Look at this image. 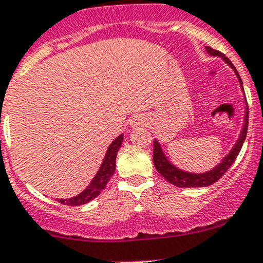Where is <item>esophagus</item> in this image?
<instances>
[{
  "label": "esophagus",
  "instance_id": "obj_1",
  "mask_svg": "<svg viewBox=\"0 0 263 263\" xmlns=\"http://www.w3.org/2000/svg\"><path fill=\"white\" fill-rule=\"evenodd\" d=\"M147 123V118L144 116V114H136V116L132 118V121L129 122L132 127H137V126H145Z\"/></svg>",
  "mask_w": 263,
  "mask_h": 263
}]
</instances>
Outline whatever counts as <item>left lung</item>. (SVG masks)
Returning a JSON list of instances; mask_svg holds the SVG:
<instances>
[{
  "label": "left lung",
  "instance_id": "1",
  "mask_svg": "<svg viewBox=\"0 0 263 263\" xmlns=\"http://www.w3.org/2000/svg\"><path fill=\"white\" fill-rule=\"evenodd\" d=\"M205 50H207V52L210 53L211 56H218V58L222 59V60L228 64L229 67L234 70V73H235L236 78H238V81H239V85H240V87H241V91H243V93H244L243 82H241L240 76H239L238 70H236L235 67L233 65V63H231V61L229 60V59L226 58L222 52H220V51L213 50V48H211V47H205ZM244 101H246V104H247L246 99H244ZM244 113L246 114H244L243 127H241V131H240V134H239L238 140H236V142L234 144L233 149L229 152V154H226L225 157L222 158V160H221L217 165H215L212 170L207 171V172L194 173V172H187V171H182V170H180L178 167H176V165L173 164L170 159H168L167 155L164 154V152H163L159 141L155 139L154 140V154H153V162H154V165H155V168H157L158 172H159L160 175H162L163 177L168 181V182H171L172 185L177 186V187H203V186H210V185H212V183H215L216 181H218L223 175H225L226 171H228L229 168L231 167V164L235 162L236 157L239 155L241 146H243L244 140H246V137H247V131H248V118H249L248 117V114H249L248 105H246V111H244Z\"/></svg>",
  "mask_w": 263,
  "mask_h": 263
}]
</instances>
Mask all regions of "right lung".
Returning a JSON list of instances; mask_svg holds the SVG:
<instances>
[{
    "label": "right lung",
    "instance_id": "1",
    "mask_svg": "<svg viewBox=\"0 0 263 263\" xmlns=\"http://www.w3.org/2000/svg\"><path fill=\"white\" fill-rule=\"evenodd\" d=\"M123 136L124 135L121 134L118 137H116V140H114L110 145H109L108 150H106L105 153V157H104L103 163H101L98 173H96L95 177L92 178L90 185H88L82 193L78 194V195L68 198V199H58L59 203L67 205H74L76 207V205L86 204V203L95 199L96 196L100 195L101 191L105 189L108 181L110 180L111 176L114 175V171H116L117 153H118L119 147H121L122 142H123Z\"/></svg>",
    "mask_w": 263,
    "mask_h": 263
}]
</instances>
